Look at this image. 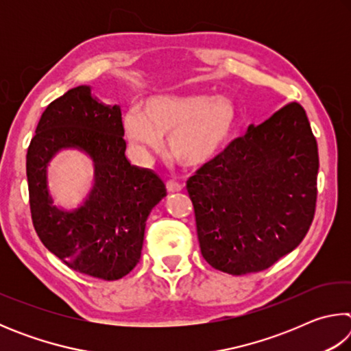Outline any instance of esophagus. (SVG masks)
<instances>
[{"label":"esophagus","mask_w":351,"mask_h":351,"mask_svg":"<svg viewBox=\"0 0 351 351\" xmlns=\"http://www.w3.org/2000/svg\"><path fill=\"white\" fill-rule=\"evenodd\" d=\"M184 189V186L181 182H178L175 180H170L167 181V190L170 193H175V192H181V190Z\"/></svg>","instance_id":"obj_1"}]
</instances>
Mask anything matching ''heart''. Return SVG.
I'll use <instances>...</instances> for the list:
<instances>
[{"label":"heart","mask_w":351,"mask_h":351,"mask_svg":"<svg viewBox=\"0 0 351 351\" xmlns=\"http://www.w3.org/2000/svg\"><path fill=\"white\" fill-rule=\"evenodd\" d=\"M235 110L206 96H156L123 119L127 138L141 152H159L170 136V153L182 165L209 162L232 134Z\"/></svg>","instance_id":"heart-1"}]
</instances>
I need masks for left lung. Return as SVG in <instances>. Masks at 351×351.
<instances>
[{
    "instance_id": "1",
    "label": "left lung",
    "mask_w": 351,
    "mask_h": 351,
    "mask_svg": "<svg viewBox=\"0 0 351 351\" xmlns=\"http://www.w3.org/2000/svg\"><path fill=\"white\" fill-rule=\"evenodd\" d=\"M317 142L300 104L247 128L187 181L201 254L215 269H268L300 245L317 199Z\"/></svg>"
}]
</instances>
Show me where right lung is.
<instances>
[{"instance_id": "obj_1", "label": "right lung", "mask_w": 351, "mask_h": 351, "mask_svg": "<svg viewBox=\"0 0 351 351\" xmlns=\"http://www.w3.org/2000/svg\"><path fill=\"white\" fill-rule=\"evenodd\" d=\"M77 146L93 158L97 184L73 213L51 206L45 165L60 147ZM122 112L77 86L47 105L26 154L29 206L38 239L71 269L100 280L127 276L141 258L145 221L167 190L152 170L125 158Z\"/></svg>"}]
</instances>
